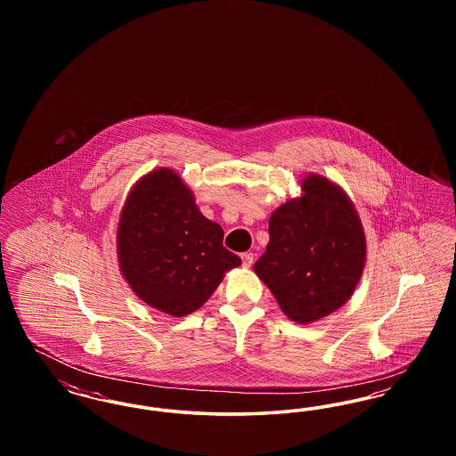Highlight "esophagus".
<instances>
[{"label": "esophagus", "mask_w": 456, "mask_h": 456, "mask_svg": "<svg viewBox=\"0 0 456 456\" xmlns=\"http://www.w3.org/2000/svg\"><path fill=\"white\" fill-rule=\"evenodd\" d=\"M240 260H242V266H244V268H249V266L253 265L255 256H253V253H242V255H240Z\"/></svg>", "instance_id": "1"}]
</instances>
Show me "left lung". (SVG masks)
<instances>
[{
  "instance_id": "obj_1",
  "label": "left lung",
  "mask_w": 456,
  "mask_h": 456,
  "mask_svg": "<svg viewBox=\"0 0 456 456\" xmlns=\"http://www.w3.org/2000/svg\"><path fill=\"white\" fill-rule=\"evenodd\" d=\"M301 195L268 220L270 240L255 263L283 314L314 323L347 303L366 266V234L350 196L335 181L307 173Z\"/></svg>"
}]
</instances>
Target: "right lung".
<instances>
[{"label":"right lung","mask_w":456,"mask_h":456,"mask_svg":"<svg viewBox=\"0 0 456 456\" xmlns=\"http://www.w3.org/2000/svg\"><path fill=\"white\" fill-rule=\"evenodd\" d=\"M224 231L205 217L191 188L171 167L142 175L116 229L123 279L140 301L174 318L210 299L240 258L222 246Z\"/></svg>","instance_id":"1"}]
</instances>
